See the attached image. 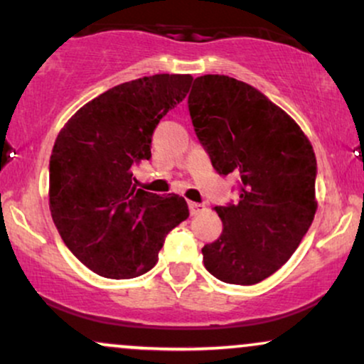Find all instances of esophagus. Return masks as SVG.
I'll list each match as a JSON object with an SVG mask.
<instances>
[{
  "mask_svg": "<svg viewBox=\"0 0 364 364\" xmlns=\"http://www.w3.org/2000/svg\"><path fill=\"white\" fill-rule=\"evenodd\" d=\"M188 207H190V212L191 215H196L198 212L205 210V205L203 203H196V202H191V200H188Z\"/></svg>",
  "mask_w": 364,
  "mask_h": 364,
  "instance_id": "obj_1",
  "label": "esophagus"
}]
</instances>
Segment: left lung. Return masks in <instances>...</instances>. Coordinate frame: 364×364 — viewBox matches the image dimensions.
I'll return each instance as SVG.
<instances>
[{"instance_id":"8db88e82","label":"left lung","mask_w":364,"mask_h":364,"mask_svg":"<svg viewBox=\"0 0 364 364\" xmlns=\"http://www.w3.org/2000/svg\"><path fill=\"white\" fill-rule=\"evenodd\" d=\"M188 109L214 169L241 178L240 200L214 208L224 229L202 248L203 265L223 282L258 284L289 260L313 223L315 152L286 111L236 78H195Z\"/></svg>"}]
</instances>
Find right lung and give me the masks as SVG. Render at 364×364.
<instances>
[{"label":"right lung","mask_w":364,"mask_h":364,"mask_svg":"<svg viewBox=\"0 0 364 364\" xmlns=\"http://www.w3.org/2000/svg\"><path fill=\"white\" fill-rule=\"evenodd\" d=\"M191 75H152L116 85L80 107L54 141L49 208L61 240L92 272L133 279L156 265L186 200L133 185L132 166L150 159L159 121L186 97Z\"/></svg>","instance_id":"obj_1"}]
</instances>
